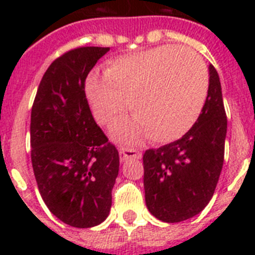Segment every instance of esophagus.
Instances as JSON below:
<instances>
[{"instance_id": "obj_1", "label": "esophagus", "mask_w": 255, "mask_h": 255, "mask_svg": "<svg viewBox=\"0 0 255 255\" xmlns=\"http://www.w3.org/2000/svg\"><path fill=\"white\" fill-rule=\"evenodd\" d=\"M119 156L122 161H126V160L128 159H140V157H141V153H140L139 151L133 149V148L120 147Z\"/></svg>"}]
</instances>
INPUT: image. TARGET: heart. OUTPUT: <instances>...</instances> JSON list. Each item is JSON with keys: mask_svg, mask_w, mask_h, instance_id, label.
I'll list each match as a JSON object with an SVG mask.
<instances>
[{"mask_svg": "<svg viewBox=\"0 0 255 255\" xmlns=\"http://www.w3.org/2000/svg\"><path fill=\"white\" fill-rule=\"evenodd\" d=\"M208 88L201 58L170 45L115 58L104 77L91 74L86 81L88 102L100 124L116 123L129 104L135 118L115 127L116 136L127 141L148 135L155 143H169L184 136L197 122Z\"/></svg>", "mask_w": 255, "mask_h": 255, "instance_id": "b5f03b06", "label": "heart"}]
</instances>
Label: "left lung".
<instances>
[{
  "label": "left lung",
  "instance_id": "8db88e82",
  "mask_svg": "<svg viewBox=\"0 0 255 255\" xmlns=\"http://www.w3.org/2000/svg\"><path fill=\"white\" fill-rule=\"evenodd\" d=\"M226 128L220 77L210 65L208 96L193 127L143 155L145 204L160 221H185L209 204L224 164Z\"/></svg>",
  "mask_w": 255,
  "mask_h": 255
}]
</instances>
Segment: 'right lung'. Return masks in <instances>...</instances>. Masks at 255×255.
<instances>
[{"instance_id":"1","label":"right lung","mask_w":255,"mask_h":255,"mask_svg":"<svg viewBox=\"0 0 255 255\" xmlns=\"http://www.w3.org/2000/svg\"><path fill=\"white\" fill-rule=\"evenodd\" d=\"M110 47L65 53L42 78L31 107L30 145L38 189L49 210L74 228L107 218L119 173V152L96 124L85 83Z\"/></svg>"}]
</instances>
